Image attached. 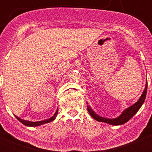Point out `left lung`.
Returning a JSON list of instances; mask_svg holds the SVG:
<instances>
[{
    "mask_svg": "<svg viewBox=\"0 0 152 152\" xmlns=\"http://www.w3.org/2000/svg\"><path fill=\"white\" fill-rule=\"evenodd\" d=\"M146 93H147V82L145 84V89H144L143 92H142L141 96L140 97V99H138L137 102L132 104L130 107H129L128 108H126V110H124L122 112L121 114L119 116H118L117 118H107L102 117V116L99 115L98 114H96L95 113L94 110L90 107V106L88 104V103L87 102V108L88 110V113H90V115L96 121L99 122H104V123L109 124L110 125L113 126H118V125H122V124L126 123L128 121H129L136 113H137L140 108L141 107L142 104L144 103V101H145V96H146Z\"/></svg>",
    "mask_w": 152,
    "mask_h": 152,
    "instance_id": "obj_1",
    "label": "left lung"
}]
</instances>
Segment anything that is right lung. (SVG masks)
Instances as JSON below:
<instances>
[{
  "instance_id": "obj_1",
  "label": "right lung",
  "mask_w": 152,
  "mask_h": 152,
  "mask_svg": "<svg viewBox=\"0 0 152 152\" xmlns=\"http://www.w3.org/2000/svg\"><path fill=\"white\" fill-rule=\"evenodd\" d=\"M57 113H58V109L56 110V113H54V115H53L52 117H50V118H48V119H45V120H43V121H35V122H33V121H26V120H23V119H21L20 118L18 117V116H16L15 115V116L16 117V118L18 119V121H19L20 122H21L23 125L25 126H40V125H42V124H47V123H49V122H51L53 121V120H55V118H56V115H57Z\"/></svg>"
}]
</instances>
